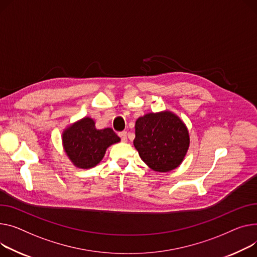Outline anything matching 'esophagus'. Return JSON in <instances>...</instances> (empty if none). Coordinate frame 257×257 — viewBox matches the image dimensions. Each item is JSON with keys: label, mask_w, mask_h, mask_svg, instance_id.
Returning a JSON list of instances; mask_svg holds the SVG:
<instances>
[{"label": "esophagus", "mask_w": 257, "mask_h": 257, "mask_svg": "<svg viewBox=\"0 0 257 257\" xmlns=\"http://www.w3.org/2000/svg\"><path fill=\"white\" fill-rule=\"evenodd\" d=\"M118 136H119V138H121L122 142H127V132L126 131L118 132Z\"/></svg>", "instance_id": "esophagus-1"}]
</instances>
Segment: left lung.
Instances as JSON below:
<instances>
[{
  "label": "left lung",
  "mask_w": 257,
  "mask_h": 257,
  "mask_svg": "<svg viewBox=\"0 0 257 257\" xmlns=\"http://www.w3.org/2000/svg\"><path fill=\"white\" fill-rule=\"evenodd\" d=\"M134 147L152 169L166 173L178 167L189 148L184 123L169 111L148 113L135 123Z\"/></svg>",
  "instance_id": "1"
}]
</instances>
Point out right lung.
Wrapping results in <instances>:
<instances>
[{
  "label": "right lung",
  "instance_id": "obj_1",
  "mask_svg": "<svg viewBox=\"0 0 257 257\" xmlns=\"http://www.w3.org/2000/svg\"><path fill=\"white\" fill-rule=\"evenodd\" d=\"M119 142V138L111 128L97 129L95 122L84 117L63 133L65 152L79 168H91L104 157L106 149Z\"/></svg>",
  "mask_w": 257,
  "mask_h": 257
}]
</instances>
